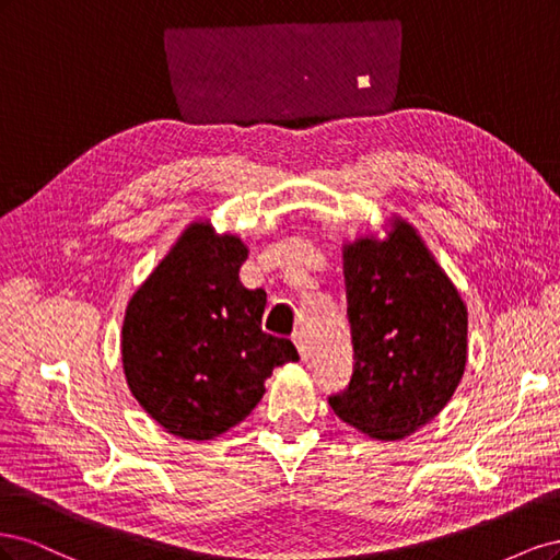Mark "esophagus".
Instances as JSON below:
<instances>
[{"mask_svg":"<svg viewBox=\"0 0 560 560\" xmlns=\"http://www.w3.org/2000/svg\"><path fill=\"white\" fill-rule=\"evenodd\" d=\"M294 343H296L301 360H308V343H306V336H303V331L294 334Z\"/></svg>","mask_w":560,"mask_h":560,"instance_id":"34e87169","label":"esophagus"}]
</instances>
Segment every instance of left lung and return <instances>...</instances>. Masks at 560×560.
<instances>
[{
  "mask_svg": "<svg viewBox=\"0 0 560 560\" xmlns=\"http://www.w3.org/2000/svg\"><path fill=\"white\" fill-rule=\"evenodd\" d=\"M352 378L331 395L334 413L395 442L444 409L465 374L467 308L411 224L343 252Z\"/></svg>",
  "mask_w": 560,
  "mask_h": 560,
  "instance_id": "left-lung-1",
  "label": "left lung"
}]
</instances>
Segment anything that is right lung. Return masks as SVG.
I'll list each match as a JSON object with an SVG mask.
<instances>
[{"label": "right lung", "mask_w": 560, "mask_h": 560, "mask_svg": "<svg viewBox=\"0 0 560 560\" xmlns=\"http://www.w3.org/2000/svg\"><path fill=\"white\" fill-rule=\"evenodd\" d=\"M247 247L206 222L186 229L132 294L121 358L132 397L165 432L206 442L238 425L276 366L296 362L290 338L261 329L264 290L238 273Z\"/></svg>", "instance_id": "1"}]
</instances>
